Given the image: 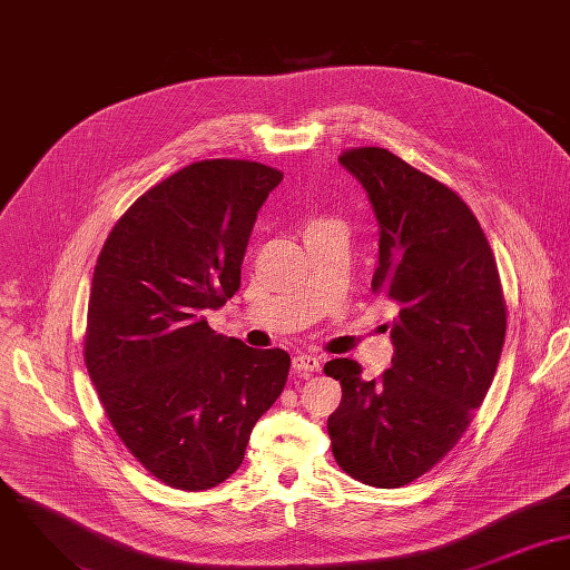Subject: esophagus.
Returning <instances> with one entry per match:
<instances>
[{"label": "esophagus", "mask_w": 570, "mask_h": 570, "mask_svg": "<svg viewBox=\"0 0 570 570\" xmlns=\"http://www.w3.org/2000/svg\"><path fill=\"white\" fill-rule=\"evenodd\" d=\"M318 370H321V363H318V358H315V356L302 354V356H295V358H293V372L299 374V376H304V379L313 376Z\"/></svg>", "instance_id": "obj_1"}]
</instances>
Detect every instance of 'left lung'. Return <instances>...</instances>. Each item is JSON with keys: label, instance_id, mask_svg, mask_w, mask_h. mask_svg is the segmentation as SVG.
<instances>
[{"label": "left lung", "instance_id": "8db88e82", "mask_svg": "<svg viewBox=\"0 0 570 570\" xmlns=\"http://www.w3.org/2000/svg\"><path fill=\"white\" fill-rule=\"evenodd\" d=\"M338 161L379 218L372 291L397 315L380 379H363L350 358L325 363L343 389L327 433L343 472L391 490L440 463L485 400L505 343V297L476 216L448 186L379 146Z\"/></svg>", "mask_w": 570, "mask_h": 570}]
</instances>
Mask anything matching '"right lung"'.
I'll return each mask as SVG.
<instances>
[{
    "instance_id": "1",
    "label": "right lung",
    "mask_w": 570,
    "mask_h": 570,
    "mask_svg": "<svg viewBox=\"0 0 570 570\" xmlns=\"http://www.w3.org/2000/svg\"><path fill=\"white\" fill-rule=\"evenodd\" d=\"M284 175L205 159L144 191L91 279L85 363L128 452L161 483L200 492L243 463L291 356L216 334L203 311L240 288L257 212Z\"/></svg>"
}]
</instances>
